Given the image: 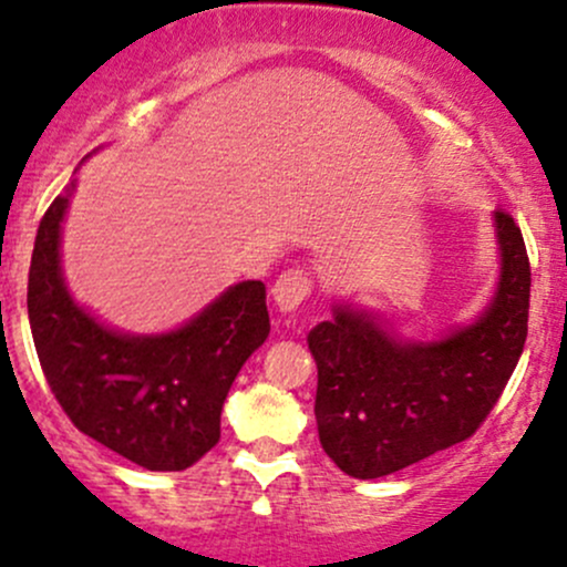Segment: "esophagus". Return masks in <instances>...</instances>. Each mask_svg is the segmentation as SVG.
<instances>
[{"label":"esophagus","mask_w":567,"mask_h":567,"mask_svg":"<svg viewBox=\"0 0 567 567\" xmlns=\"http://www.w3.org/2000/svg\"><path fill=\"white\" fill-rule=\"evenodd\" d=\"M309 293H312V277L307 271H301V268H290V271L279 274V279L271 288L274 303L279 307V312H293V309H299L309 299Z\"/></svg>","instance_id":"esophagus-1"}]
</instances>
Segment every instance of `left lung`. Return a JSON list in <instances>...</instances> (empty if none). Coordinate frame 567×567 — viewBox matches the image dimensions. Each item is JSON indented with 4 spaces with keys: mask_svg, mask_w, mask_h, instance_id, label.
Listing matches in <instances>:
<instances>
[{
    "mask_svg": "<svg viewBox=\"0 0 567 567\" xmlns=\"http://www.w3.org/2000/svg\"><path fill=\"white\" fill-rule=\"evenodd\" d=\"M497 293L473 326L437 342H399L372 315L333 307L309 331L315 419L342 473L369 481L473 437L508 385L527 339L529 258L519 225L494 212Z\"/></svg>",
    "mask_w": 567,
    "mask_h": 567,
    "instance_id": "left-lung-1",
    "label": "left lung"
}]
</instances>
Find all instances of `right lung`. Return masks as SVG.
<instances>
[{
  "label": "right lung",
  "mask_w": 567,
  "mask_h": 567,
  "mask_svg": "<svg viewBox=\"0 0 567 567\" xmlns=\"http://www.w3.org/2000/svg\"><path fill=\"white\" fill-rule=\"evenodd\" d=\"M70 193L40 219L29 266V326L53 396L75 429L154 470L176 473L219 440V413L244 361L266 342V285L238 282L198 318L159 337H130L70 299L59 228Z\"/></svg>",
  "instance_id": "1"
}]
</instances>
